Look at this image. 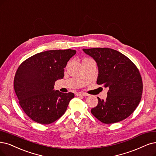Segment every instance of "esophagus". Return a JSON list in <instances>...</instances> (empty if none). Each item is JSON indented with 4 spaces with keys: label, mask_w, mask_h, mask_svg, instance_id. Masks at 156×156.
<instances>
[{
    "label": "esophagus",
    "mask_w": 156,
    "mask_h": 156,
    "mask_svg": "<svg viewBox=\"0 0 156 156\" xmlns=\"http://www.w3.org/2000/svg\"><path fill=\"white\" fill-rule=\"evenodd\" d=\"M76 94L78 96H87L89 95V94H86L85 93H81V92H80V93H77Z\"/></svg>",
    "instance_id": "34e87169"
}]
</instances>
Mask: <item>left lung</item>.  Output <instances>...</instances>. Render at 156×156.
I'll return each mask as SVG.
<instances>
[{
	"mask_svg": "<svg viewBox=\"0 0 156 156\" xmlns=\"http://www.w3.org/2000/svg\"><path fill=\"white\" fill-rule=\"evenodd\" d=\"M83 51L97 63V84L109 89L106 100L98 97V104L91 109V113L105 124L128 118L141 99L143 81L139 69L128 57L116 50L104 48Z\"/></svg>",
	"mask_w": 156,
	"mask_h": 156,
	"instance_id": "8db88e82",
	"label": "left lung"
}]
</instances>
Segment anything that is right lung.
Here are the masks:
<instances>
[{"mask_svg": "<svg viewBox=\"0 0 156 156\" xmlns=\"http://www.w3.org/2000/svg\"><path fill=\"white\" fill-rule=\"evenodd\" d=\"M76 53L72 49L44 51L28 58L17 69L15 92L22 110L34 122L51 124L66 111L74 94L54 90V85L64 76L67 62Z\"/></svg>", "mask_w": 156, "mask_h": 156, "instance_id": "1", "label": "right lung"}]
</instances>
